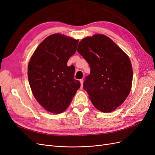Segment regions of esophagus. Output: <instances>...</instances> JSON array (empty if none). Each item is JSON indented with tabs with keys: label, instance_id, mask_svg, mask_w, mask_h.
I'll use <instances>...</instances> for the list:
<instances>
[{
	"label": "esophagus",
	"instance_id": "34e87169",
	"mask_svg": "<svg viewBox=\"0 0 155 155\" xmlns=\"http://www.w3.org/2000/svg\"><path fill=\"white\" fill-rule=\"evenodd\" d=\"M80 83H81V89L83 88V79H80Z\"/></svg>",
	"mask_w": 155,
	"mask_h": 155
}]
</instances>
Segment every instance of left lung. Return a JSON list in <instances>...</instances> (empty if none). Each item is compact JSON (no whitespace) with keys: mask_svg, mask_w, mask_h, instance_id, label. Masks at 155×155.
<instances>
[{"mask_svg":"<svg viewBox=\"0 0 155 155\" xmlns=\"http://www.w3.org/2000/svg\"><path fill=\"white\" fill-rule=\"evenodd\" d=\"M78 52L91 68L83 88L97 110L110 112L128 96L133 81V68L129 57L104 35L96 34L79 43Z\"/></svg>","mask_w":155,"mask_h":155,"instance_id":"left-lung-1","label":"left lung"}]
</instances>
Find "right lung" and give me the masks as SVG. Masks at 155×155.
I'll list each match as a JSON object with an SVG mask.
<instances>
[{"mask_svg": "<svg viewBox=\"0 0 155 155\" xmlns=\"http://www.w3.org/2000/svg\"><path fill=\"white\" fill-rule=\"evenodd\" d=\"M78 44V40L52 34L39 45L30 60L28 78L33 94L52 113L66 109L80 88V82L74 79L75 68L67 66Z\"/></svg>", "mask_w": 155, "mask_h": 155, "instance_id": "add662e5", "label": "right lung"}]
</instances>
